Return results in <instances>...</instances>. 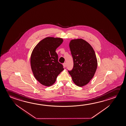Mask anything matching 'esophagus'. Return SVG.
<instances>
[{
    "instance_id": "1",
    "label": "esophagus",
    "mask_w": 126,
    "mask_h": 126,
    "mask_svg": "<svg viewBox=\"0 0 126 126\" xmlns=\"http://www.w3.org/2000/svg\"><path fill=\"white\" fill-rule=\"evenodd\" d=\"M63 65L64 68H65V67H66V64L65 63H64V64H63Z\"/></svg>"
}]
</instances>
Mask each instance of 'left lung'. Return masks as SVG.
Instances as JSON below:
<instances>
[{
    "mask_svg": "<svg viewBox=\"0 0 126 126\" xmlns=\"http://www.w3.org/2000/svg\"><path fill=\"white\" fill-rule=\"evenodd\" d=\"M69 47L74 64L68 73L76 85L83 87L93 78L97 69L95 52L88 43L81 39L71 40Z\"/></svg>",
    "mask_w": 126,
    "mask_h": 126,
    "instance_id": "1",
    "label": "left lung"
}]
</instances>
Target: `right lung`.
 Returning <instances> with one entry per match:
<instances>
[{"mask_svg":"<svg viewBox=\"0 0 126 126\" xmlns=\"http://www.w3.org/2000/svg\"><path fill=\"white\" fill-rule=\"evenodd\" d=\"M63 41L60 38L47 37L37 44L31 54L30 63L34 76L44 86L53 84L58 75L64 70L55 52Z\"/></svg>","mask_w":126,"mask_h":126,"instance_id":"right-lung-1","label":"right lung"}]
</instances>
